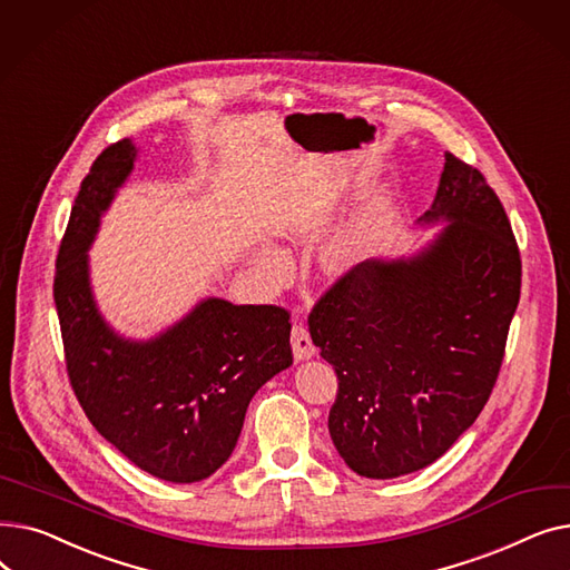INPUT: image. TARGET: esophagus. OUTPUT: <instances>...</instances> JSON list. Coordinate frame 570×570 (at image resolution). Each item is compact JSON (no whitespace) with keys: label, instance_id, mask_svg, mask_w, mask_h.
<instances>
[{"label":"esophagus","instance_id":"1","mask_svg":"<svg viewBox=\"0 0 570 570\" xmlns=\"http://www.w3.org/2000/svg\"><path fill=\"white\" fill-rule=\"evenodd\" d=\"M291 346H293L295 361H309V357H314V353H316V346H314L305 325H293Z\"/></svg>","mask_w":570,"mask_h":570}]
</instances>
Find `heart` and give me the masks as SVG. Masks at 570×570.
Listing matches in <instances>:
<instances>
[{
	"instance_id": "obj_1",
	"label": "heart",
	"mask_w": 570,
	"mask_h": 570,
	"mask_svg": "<svg viewBox=\"0 0 570 570\" xmlns=\"http://www.w3.org/2000/svg\"><path fill=\"white\" fill-rule=\"evenodd\" d=\"M393 222V207L387 200H376L363 207L344 228L327 239L321 252V265L331 277H346L365 265L383 245ZM254 261L269 275H279L284 269V256L273 245H258Z\"/></svg>"
}]
</instances>
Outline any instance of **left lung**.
Segmentation results:
<instances>
[{
  "mask_svg": "<svg viewBox=\"0 0 570 570\" xmlns=\"http://www.w3.org/2000/svg\"><path fill=\"white\" fill-rule=\"evenodd\" d=\"M421 226L445 224L411 256L370 258L309 314L340 379L327 430L365 478L436 462L483 411L520 303L522 263L481 170L445 153Z\"/></svg>",
  "mask_w": 570,
  "mask_h": 570,
  "instance_id": "8db88e82",
  "label": "left lung"
}]
</instances>
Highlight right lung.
<instances>
[{
    "label": "right lung",
    "instance_id": "1",
    "mask_svg": "<svg viewBox=\"0 0 570 570\" xmlns=\"http://www.w3.org/2000/svg\"><path fill=\"white\" fill-rule=\"evenodd\" d=\"M138 147L119 140L82 179L57 254L55 307L73 393L97 432L138 469L198 483L233 453L258 387L293 365L288 312L205 297L149 340L119 335L97 307L89 247Z\"/></svg>",
    "mask_w": 570,
    "mask_h": 570
}]
</instances>
